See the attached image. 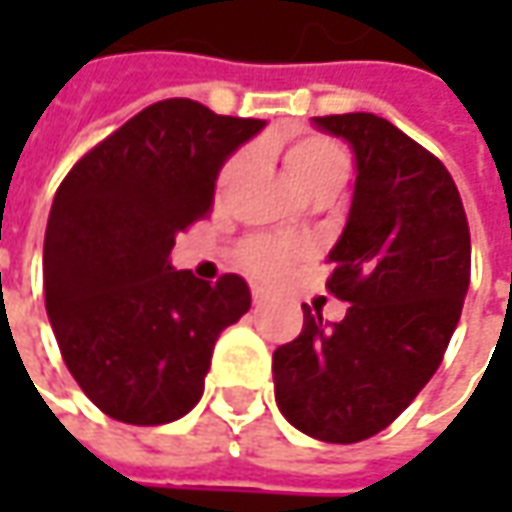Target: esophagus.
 <instances>
[{"instance_id":"1","label":"esophagus","mask_w":512,"mask_h":512,"mask_svg":"<svg viewBox=\"0 0 512 512\" xmlns=\"http://www.w3.org/2000/svg\"><path fill=\"white\" fill-rule=\"evenodd\" d=\"M267 302V290L262 287H253V305H265Z\"/></svg>"}]
</instances>
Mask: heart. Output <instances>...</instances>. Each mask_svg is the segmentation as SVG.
<instances>
[{
    "label": "heart",
    "instance_id": "b5f03b06",
    "mask_svg": "<svg viewBox=\"0 0 512 512\" xmlns=\"http://www.w3.org/2000/svg\"><path fill=\"white\" fill-rule=\"evenodd\" d=\"M285 165L290 179L305 190L307 185L325 179L336 170H347L344 150L325 136H302L285 150ZM245 168V153H236L219 173V187H227ZM299 247L282 239H250L242 247V265L256 279H279L293 265Z\"/></svg>",
    "mask_w": 512,
    "mask_h": 512
}]
</instances>
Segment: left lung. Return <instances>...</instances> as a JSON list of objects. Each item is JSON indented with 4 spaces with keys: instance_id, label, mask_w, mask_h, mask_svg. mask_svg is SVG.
<instances>
[{
    "instance_id": "left-lung-1",
    "label": "left lung",
    "mask_w": 512,
    "mask_h": 512,
    "mask_svg": "<svg viewBox=\"0 0 512 512\" xmlns=\"http://www.w3.org/2000/svg\"><path fill=\"white\" fill-rule=\"evenodd\" d=\"M344 139L356 185L342 236L327 253L336 325L305 310L302 333L273 353L276 404L319 442L376 436L442 364L470 285V230L442 162L376 113L313 116Z\"/></svg>"
}]
</instances>
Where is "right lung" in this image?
<instances>
[{
    "label": "right lung",
    "instance_id": "add662e5",
    "mask_svg": "<svg viewBox=\"0 0 512 512\" xmlns=\"http://www.w3.org/2000/svg\"><path fill=\"white\" fill-rule=\"evenodd\" d=\"M265 128L193 99L156 102L82 156L50 205L45 307L70 376L125 424H168L205 393L213 344L250 310V287L170 265L227 159Z\"/></svg>",
    "mask_w": 512,
    "mask_h": 512
}]
</instances>
